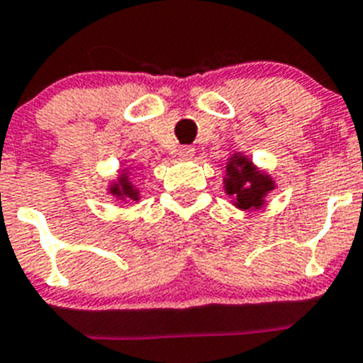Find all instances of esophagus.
I'll return each mask as SVG.
<instances>
[{
    "label": "esophagus",
    "mask_w": 363,
    "mask_h": 363,
    "mask_svg": "<svg viewBox=\"0 0 363 363\" xmlns=\"http://www.w3.org/2000/svg\"><path fill=\"white\" fill-rule=\"evenodd\" d=\"M194 153H195L194 146H181V147H179V155L184 157V159H190V157H194Z\"/></svg>",
    "instance_id": "1"
}]
</instances>
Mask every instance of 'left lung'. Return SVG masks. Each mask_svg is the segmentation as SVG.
I'll use <instances>...</instances> for the list:
<instances>
[{
  "label": "left lung",
  "instance_id": "left-lung-1",
  "mask_svg": "<svg viewBox=\"0 0 363 363\" xmlns=\"http://www.w3.org/2000/svg\"><path fill=\"white\" fill-rule=\"evenodd\" d=\"M226 175H228L225 179L226 194L232 195L235 199V206L242 210L261 206L264 194L274 190V182L267 175L257 172L245 157L230 159Z\"/></svg>",
  "mask_w": 363,
  "mask_h": 363
}]
</instances>
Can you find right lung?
Returning a JSON list of instances; mask_svg holds the SVG:
<instances>
[{
  "label": "right lung",
  "instance_id": "1",
  "mask_svg": "<svg viewBox=\"0 0 363 363\" xmlns=\"http://www.w3.org/2000/svg\"><path fill=\"white\" fill-rule=\"evenodd\" d=\"M111 194L116 195V197H122V199H124V197H128V199H133V201L138 199V191L135 190L133 184H131V182H129V179L124 177V175L121 177L118 184L111 186Z\"/></svg>",
  "mask_w": 363,
  "mask_h": 363
}]
</instances>
